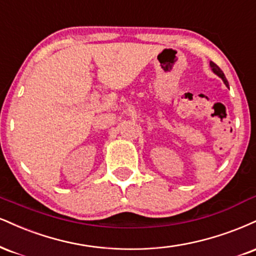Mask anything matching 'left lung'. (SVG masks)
Here are the masks:
<instances>
[{"label": "left lung", "instance_id": "obj_1", "mask_svg": "<svg viewBox=\"0 0 256 256\" xmlns=\"http://www.w3.org/2000/svg\"><path fill=\"white\" fill-rule=\"evenodd\" d=\"M210 66H211V70H212V72H214V74H216L218 78H220L222 80H223V82L226 83V86H229V84H228V81H226V76H224V72L220 69V66H218L217 64H214V62H210Z\"/></svg>", "mask_w": 256, "mask_h": 256}]
</instances>
